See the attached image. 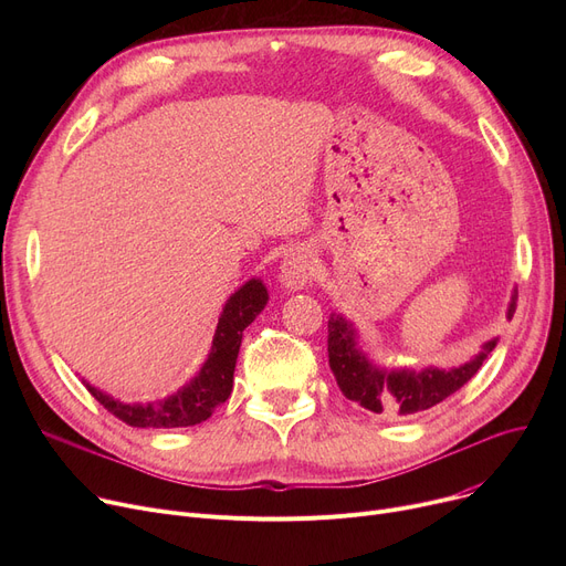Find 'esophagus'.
Listing matches in <instances>:
<instances>
[{"mask_svg": "<svg viewBox=\"0 0 566 566\" xmlns=\"http://www.w3.org/2000/svg\"><path fill=\"white\" fill-rule=\"evenodd\" d=\"M314 277H316V261L310 250L295 248L284 256L280 265V282L284 289L289 291L305 289L314 282Z\"/></svg>", "mask_w": 566, "mask_h": 566, "instance_id": "34e87169", "label": "esophagus"}]
</instances>
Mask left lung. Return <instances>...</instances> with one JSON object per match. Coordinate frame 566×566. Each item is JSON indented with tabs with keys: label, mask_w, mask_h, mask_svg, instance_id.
I'll use <instances>...</instances> for the list:
<instances>
[{
	"label": "left lung",
	"mask_w": 566,
	"mask_h": 566,
	"mask_svg": "<svg viewBox=\"0 0 566 566\" xmlns=\"http://www.w3.org/2000/svg\"><path fill=\"white\" fill-rule=\"evenodd\" d=\"M516 301L518 291L512 293L507 318L514 316ZM495 344L497 339L486 342L470 363L448 371L436 367H427L422 371L385 369L367 360V355L358 346L353 325L344 316L333 314L328 321V358L339 390L346 399L371 412L412 415L444 401L480 371Z\"/></svg>",
	"instance_id": "obj_1"
}]
</instances>
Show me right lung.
I'll list each match as a JSON object with an SVG mask.
<instances>
[{
    "mask_svg": "<svg viewBox=\"0 0 566 566\" xmlns=\"http://www.w3.org/2000/svg\"><path fill=\"white\" fill-rule=\"evenodd\" d=\"M268 303V291L261 280L245 282L222 307L218 331L213 335V346L203 360L197 376L186 382L181 390L158 399L154 403H124L101 392L94 385L86 390L96 397L103 408L114 418L137 429H178L195 427L213 415V410L224 403L233 388V369L238 348H241L243 331L261 314Z\"/></svg>",
    "mask_w": 566,
    "mask_h": 566,
    "instance_id": "1",
    "label": "right lung"
}]
</instances>
